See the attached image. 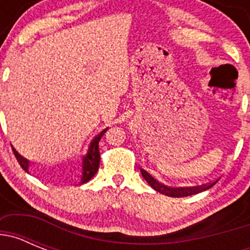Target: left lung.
<instances>
[{
	"label": "left lung",
	"instance_id": "left-lung-1",
	"mask_svg": "<svg viewBox=\"0 0 250 250\" xmlns=\"http://www.w3.org/2000/svg\"><path fill=\"white\" fill-rule=\"evenodd\" d=\"M141 171V175L143 178L145 179L147 182V184L154 189V190L159 191V193L164 194V195L167 196H171V198H183V196H189V195H194V194H198V193H202V191L208 190L209 188L213 187L218 180L213 183H209V184H204V185H200V187H193V188H169L167 185L161 184L159 183L156 179L152 178L147 171H145L144 169H140Z\"/></svg>",
	"mask_w": 250,
	"mask_h": 250
}]
</instances>
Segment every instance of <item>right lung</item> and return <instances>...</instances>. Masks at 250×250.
Returning a JSON list of instances; mask_svg holds the SVG:
<instances>
[{"instance_id": "obj_1", "label": "right lung", "mask_w": 250, "mask_h": 250, "mask_svg": "<svg viewBox=\"0 0 250 250\" xmlns=\"http://www.w3.org/2000/svg\"><path fill=\"white\" fill-rule=\"evenodd\" d=\"M106 130L107 129L103 130V131H101L99 135H96L94 139H92L91 144H90V147H89V151H87V154H86V155H83V175H81L80 184H83V183L89 182L90 179H91L92 176L96 174L99 167H100V151H99V141H100V139L104 136V134L106 132ZM12 151H13V154H15V156H16L17 161H19V164L21 165L22 169L25 170V171H28V160L27 159L22 158V156L20 155L19 152L13 149V147H12Z\"/></svg>"}]
</instances>
